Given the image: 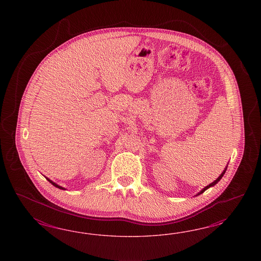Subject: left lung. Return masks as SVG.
<instances>
[{
	"instance_id": "1",
	"label": "left lung",
	"mask_w": 261,
	"mask_h": 261,
	"mask_svg": "<svg viewBox=\"0 0 261 261\" xmlns=\"http://www.w3.org/2000/svg\"><path fill=\"white\" fill-rule=\"evenodd\" d=\"M226 169H227V168H225V170H224V171H223V172H222L221 175H220V176H219V177H218V178H217V179H216V180H215V181H214V182H212V184H211V185H208V186H206V187H205V189H204V190H201V191H200V193H199V194H202V193H203V192H204V191H205V190H207V189H210V188H211V187H214V185H216V184H217V182H219V181H220V180H221V178H222V177H223V175H224V174H225V172H226ZM199 194H198V195H199Z\"/></svg>"
}]
</instances>
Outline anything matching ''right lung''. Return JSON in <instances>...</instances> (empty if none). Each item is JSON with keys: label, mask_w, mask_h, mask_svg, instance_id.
I'll use <instances>...</instances> for the list:
<instances>
[{"label": "right lung", "mask_w": 261, "mask_h": 261, "mask_svg": "<svg viewBox=\"0 0 261 261\" xmlns=\"http://www.w3.org/2000/svg\"><path fill=\"white\" fill-rule=\"evenodd\" d=\"M47 181H48V182H50V184H51V185H54V186H55V187H56V188H58V189H60V190H64V189H63V188H62V187H60V186H58V185H56V182H51V181H50V180H49V179H47Z\"/></svg>", "instance_id": "add662e5"}]
</instances>
